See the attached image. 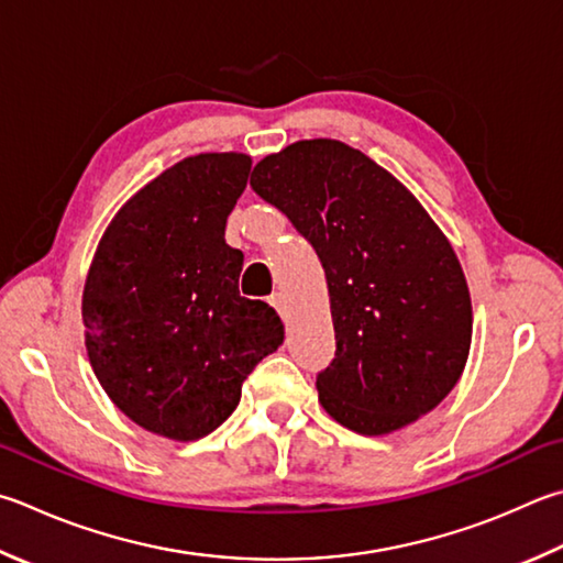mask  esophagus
I'll list each match as a JSON object with an SVG mask.
<instances>
[{
    "label": "esophagus",
    "mask_w": 563,
    "mask_h": 563,
    "mask_svg": "<svg viewBox=\"0 0 563 563\" xmlns=\"http://www.w3.org/2000/svg\"><path fill=\"white\" fill-rule=\"evenodd\" d=\"M271 305H273V308L278 310L283 317H288V305H285L283 292H273V295H271Z\"/></svg>",
    "instance_id": "esophagus-1"
}]
</instances>
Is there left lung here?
I'll return each instance as SVG.
<instances>
[{
    "label": "left lung",
    "mask_w": 563,
    "mask_h": 563,
    "mask_svg": "<svg viewBox=\"0 0 563 563\" xmlns=\"http://www.w3.org/2000/svg\"><path fill=\"white\" fill-rule=\"evenodd\" d=\"M251 187L320 258L336 352L317 374L336 423L386 435L453 391L473 340V305L451 243L418 199L364 152L300 140L253 167Z\"/></svg>",
    "instance_id": "left-lung-1"
}]
</instances>
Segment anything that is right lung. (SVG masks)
Returning <instances> with one entry per match:
<instances>
[{"mask_svg": "<svg viewBox=\"0 0 563 563\" xmlns=\"http://www.w3.org/2000/svg\"><path fill=\"white\" fill-rule=\"evenodd\" d=\"M249 175L241 152L177 162L115 213L90 263V366L130 421L172 441L217 431L283 344L275 310L241 298L243 253L223 239Z\"/></svg>", "mask_w": 563, "mask_h": 563, "instance_id": "obj_1", "label": "right lung"}]
</instances>
